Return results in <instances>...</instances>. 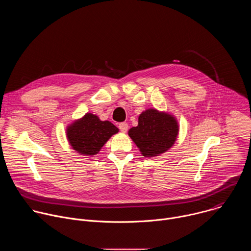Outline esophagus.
Instances as JSON below:
<instances>
[{"label": "esophagus", "instance_id": "esophagus-1", "mask_svg": "<svg viewBox=\"0 0 251 251\" xmlns=\"http://www.w3.org/2000/svg\"><path fill=\"white\" fill-rule=\"evenodd\" d=\"M119 130L121 131V132H127V130H128V128H129V126H128V124L126 123V122H122V123H120L119 124Z\"/></svg>", "mask_w": 251, "mask_h": 251}]
</instances>
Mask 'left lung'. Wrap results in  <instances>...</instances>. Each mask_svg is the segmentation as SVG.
<instances>
[{"label": "left lung", "instance_id": "obj_1", "mask_svg": "<svg viewBox=\"0 0 251 251\" xmlns=\"http://www.w3.org/2000/svg\"><path fill=\"white\" fill-rule=\"evenodd\" d=\"M178 127L174 117L155 109L139 116L138 126L129 130V136L144 157H155L173 146Z\"/></svg>", "mask_w": 251, "mask_h": 251}]
</instances>
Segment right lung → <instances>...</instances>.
I'll use <instances>...</instances> for the list:
<instances>
[{"mask_svg": "<svg viewBox=\"0 0 251 251\" xmlns=\"http://www.w3.org/2000/svg\"><path fill=\"white\" fill-rule=\"evenodd\" d=\"M118 128L109 121H101L87 113L67 129V138L73 148L83 155H95Z\"/></svg>", "mask_w": 251, "mask_h": 251, "instance_id": "1", "label": "right lung"}]
</instances>
